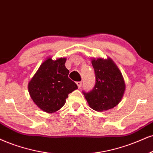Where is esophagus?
<instances>
[{
	"mask_svg": "<svg viewBox=\"0 0 153 153\" xmlns=\"http://www.w3.org/2000/svg\"><path fill=\"white\" fill-rule=\"evenodd\" d=\"M76 84H77V86H78L79 88H81V86H82V82H77Z\"/></svg>",
	"mask_w": 153,
	"mask_h": 153,
	"instance_id": "esophagus-1",
	"label": "esophagus"
}]
</instances>
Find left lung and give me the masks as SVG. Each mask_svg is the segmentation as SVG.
I'll list each match as a JSON object with an SVG mask.
<instances>
[{"label":"left lung","instance_id":"1","mask_svg":"<svg viewBox=\"0 0 153 153\" xmlns=\"http://www.w3.org/2000/svg\"><path fill=\"white\" fill-rule=\"evenodd\" d=\"M96 76L93 89L83 91L92 109L97 111L114 108L123 97L126 84L119 69L111 58L93 59L91 61Z\"/></svg>","mask_w":153,"mask_h":153}]
</instances>
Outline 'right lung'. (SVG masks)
<instances>
[{
  "label": "right lung",
  "mask_w": 153,
  "mask_h": 153,
  "mask_svg": "<svg viewBox=\"0 0 153 153\" xmlns=\"http://www.w3.org/2000/svg\"><path fill=\"white\" fill-rule=\"evenodd\" d=\"M66 58L43 62L28 83L30 97L39 108L47 113L57 111L65 104L66 99L77 85L68 77L69 71L65 64Z\"/></svg>",
  "instance_id": "obj_1"
}]
</instances>
